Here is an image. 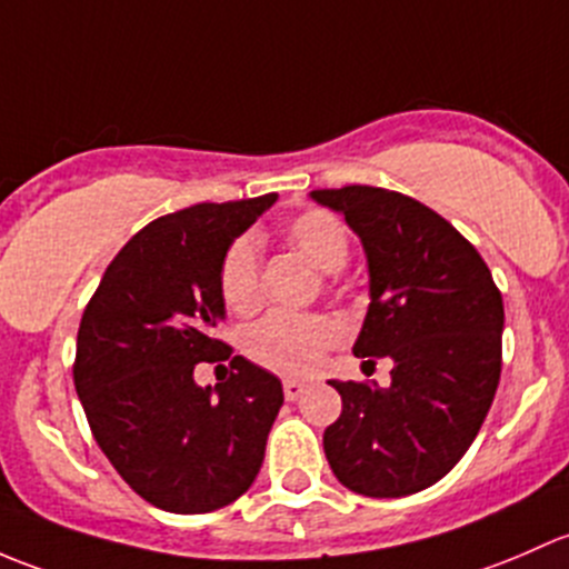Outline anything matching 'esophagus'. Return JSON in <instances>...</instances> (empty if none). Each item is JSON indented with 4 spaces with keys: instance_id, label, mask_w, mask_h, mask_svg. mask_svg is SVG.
I'll list each match as a JSON object with an SVG mask.
<instances>
[{
    "instance_id": "34e87169",
    "label": "esophagus",
    "mask_w": 569,
    "mask_h": 569,
    "mask_svg": "<svg viewBox=\"0 0 569 569\" xmlns=\"http://www.w3.org/2000/svg\"><path fill=\"white\" fill-rule=\"evenodd\" d=\"M282 389H284V400H298V397L303 395V391H307V386L301 383V380H284L282 383Z\"/></svg>"
}]
</instances>
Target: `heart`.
Listing matches in <instances>:
<instances>
[{"label": "heart", "mask_w": 569, "mask_h": 569, "mask_svg": "<svg viewBox=\"0 0 569 569\" xmlns=\"http://www.w3.org/2000/svg\"><path fill=\"white\" fill-rule=\"evenodd\" d=\"M284 241L320 271H339L350 254V236L342 221L320 208L292 216ZM216 284L224 307L238 318L262 307L260 243L251 232L232 238L219 260ZM342 342V326L328 315H268L243 333L246 359L284 378H309L323 367L326 356Z\"/></svg>", "instance_id": "b5f03b06"}]
</instances>
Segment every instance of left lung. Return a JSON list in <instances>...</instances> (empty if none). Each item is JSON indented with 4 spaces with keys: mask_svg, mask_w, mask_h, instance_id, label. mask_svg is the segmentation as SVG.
Segmentation results:
<instances>
[{
    "mask_svg": "<svg viewBox=\"0 0 569 569\" xmlns=\"http://www.w3.org/2000/svg\"><path fill=\"white\" fill-rule=\"evenodd\" d=\"M370 262V309L353 353L395 361L391 386L331 380L342 413L326 427L333 477L400 499L447 477L471 447L501 378L503 301L490 268L443 216L375 186L318 189Z\"/></svg>",
    "mask_w": 569,
    "mask_h": 569,
    "instance_id": "1",
    "label": "left lung"
}]
</instances>
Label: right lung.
Segmentation results:
<instances>
[{
	"mask_svg": "<svg viewBox=\"0 0 569 569\" xmlns=\"http://www.w3.org/2000/svg\"><path fill=\"white\" fill-rule=\"evenodd\" d=\"M273 202H202L150 221L117 251L81 315L73 383L92 436L128 488L167 512L227 507L266 458L282 383L216 337V271ZM199 360L231 365L216 392L193 383Z\"/></svg>",
	"mask_w": 569,
	"mask_h": 569,
	"instance_id": "1",
	"label": "right lung"
}]
</instances>
